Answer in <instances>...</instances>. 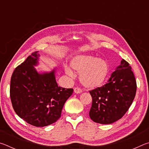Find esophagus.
<instances>
[{
    "mask_svg": "<svg viewBox=\"0 0 149 149\" xmlns=\"http://www.w3.org/2000/svg\"><path fill=\"white\" fill-rule=\"evenodd\" d=\"M74 92L75 93H81L82 92V90L79 87H75L74 88Z\"/></svg>",
    "mask_w": 149,
    "mask_h": 149,
    "instance_id": "1",
    "label": "esophagus"
}]
</instances>
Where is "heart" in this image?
Returning <instances> with one entry per match:
<instances>
[{
	"mask_svg": "<svg viewBox=\"0 0 149 149\" xmlns=\"http://www.w3.org/2000/svg\"><path fill=\"white\" fill-rule=\"evenodd\" d=\"M70 66L75 71L80 73V81L87 88L101 86L109 72V65L105 60L96 58L90 55H78L74 57L70 62ZM65 70L70 76L74 75L68 67H65Z\"/></svg>",
	"mask_w": 149,
	"mask_h": 149,
	"instance_id": "obj_1",
	"label": "heart"
}]
</instances>
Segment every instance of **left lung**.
Returning a JSON list of instances; mask_svg holds the SVG:
<instances>
[{
  "instance_id": "left-lung-1",
  "label": "left lung",
  "mask_w": 149,
  "mask_h": 149,
  "mask_svg": "<svg viewBox=\"0 0 149 149\" xmlns=\"http://www.w3.org/2000/svg\"><path fill=\"white\" fill-rule=\"evenodd\" d=\"M136 91L137 83L132 67L122 59L107 84L89 91L92 97L91 119L101 124L121 119L132 105Z\"/></svg>"
}]
</instances>
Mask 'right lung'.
<instances>
[{
    "mask_svg": "<svg viewBox=\"0 0 149 149\" xmlns=\"http://www.w3.org/2000/svg\"><path fill=\"white\" fill-rule=\"evenodd\" d=\"M38 56L37 52H33L15 68L10 97L19 117L32 125L44 127L60 118L63 107L74 89L58 86L54 71L38 74L33 67Z\"/></svg>",
    "mask_w": 149,
    "mask_h": 149,
    "instance_id": "obj_1",
    "label": "right lung"
}]
</instances>
